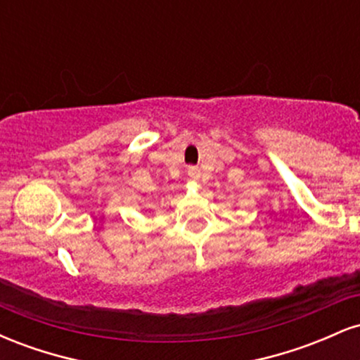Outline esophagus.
Wrapping results in <instances>:
<instances>
[{"instance_id": "34e87169", "label": "esophagus", "mask_w": 360, "mask_h": 360, "mask_svg": "<svg viewBox=\"0 0 360 360\" xmlns=\"http://www.w3.org/2000/svg\"><path fill=\"white\" fill-rule=\"evenodd\" d=\"M200 174H201V172H200V167H198V166H189L188 167V176L193 177V179H198Z\"/></svg>"}]
</instances>
